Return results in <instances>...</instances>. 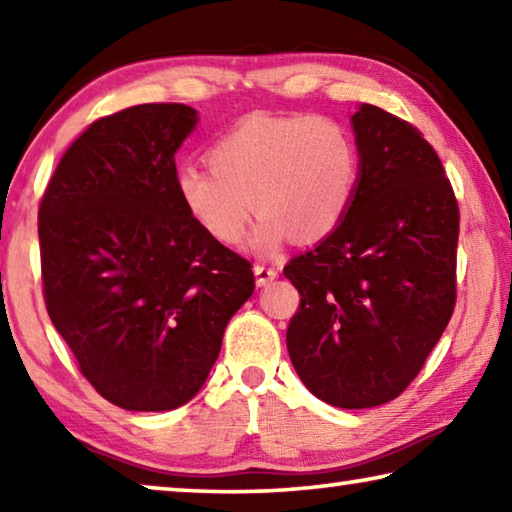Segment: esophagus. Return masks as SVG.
<instances>
[{"label": "esophagus", "mask_w": 512, "mask_h": 512, "mask_svg": "<svg viewBox=\"0 0 512 512\" xmlns=\"http://www.w3.org/2000/svg\"><path fill=\"white\" fill-rule=\"evenodd\" d=\"M255 277L259 287H266V284H271L277 277V268L266 266V264H255Z\"/></svg>", "instance_id": "obj_1"}]
</instances>
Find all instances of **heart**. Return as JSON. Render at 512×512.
<instances>
[{"label": "heart", "mask_w": 512, "mask_h": 512, "mask_svg": "<svg viewBox=\"0 0 512 512\" xmlns=\"http://www.w3.org/2000/svg\"><path fill=\"white\" fill-rule=\"evenodd\" d=\"M207 164L178 171L187 212L216 241L239 246L255 205L262 214L255 244L266 253L289 235L300 241L332 235L361 178L357 142L329 115H248L210 146Z\"/></svg>", "instance_id": "1"}]
</instances>
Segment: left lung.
<instances>
[{
    "label": "left lung",
    "mask_w": 512,
    "mask_h": 512,
    "mask_svg": "<svg viewBox=\"0 0 512 512\" xmlns=\"http://www.w3.org/2000/svg\"><path fill=\"white\" fill-rule=\"evenodd\" d=\"M361 178L343 223L293 257V368L341 409L395 400L418 377L456 307L458 201L443 162L409 121L363 103L352 117Z\"/></svg>",
    "instance_id": "obj_1"
}]
</instances>
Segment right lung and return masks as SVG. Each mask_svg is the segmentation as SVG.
<instances>
[{
    "instance_id": "obj_1",
    "label": "right lung",
    "mask_w": 512,
    "mask_h": 512,
    "mask_svg": "<svg viewBox=\"0 0 512 512\" xmlns=\"http://www.w3.org/2000/svg\"><path fill=\"white\" fill-rule=\"evenodd\" d=\"M194 124L185 103L92 121L40 201L47 314L94 391L128 411L192 400L255 291L248 259L207 235L178 196L173 155Z\"/></svg>"
}]
</instances>
